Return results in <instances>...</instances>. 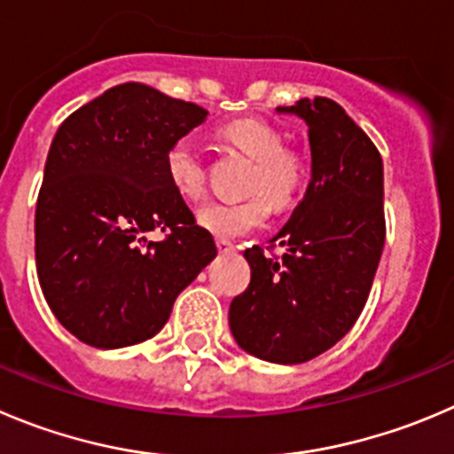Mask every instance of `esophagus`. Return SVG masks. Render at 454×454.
Instances as JSON below:
<instances>
[{
    "label": "esophagus",
    "instance_id": "obj_1",
    "mask_svg": "<svg viewBox=\"0 0 454 454\" xmlns=\"http://www.w3.org/2000/svg\"><path fill=\"white\" fill-rule=\"evenodd\" d=\"M215 247H218L220 254H231L236 249L234 243H230V240H224V239L215 240Z\"/></svg>",
    "mask_w": 454,
    "mask_h": 454
}]
</instances>
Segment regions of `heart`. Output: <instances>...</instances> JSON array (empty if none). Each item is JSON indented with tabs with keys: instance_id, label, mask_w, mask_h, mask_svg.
<instances>
[{
	"instance_id": "1",
	"label": "heart",
	"mask_w": 454,
	"mask_h": 454,
	"mask_svg": "<svg viewBox=\"0 0 454 454\" xmlns=\"http://www.w3.org/2000/svg\"><path fill=\"white\" fill-rule=\"evenodd\" d=\"M223 137L254 160L247 192L256 193L239 202H207L196 211L202 230L218 239H236L265 224L270 206L285 209L305 184V162L294 151L283 149V136L261 120H234L224 124ZM171 187L183 198H198L205 183V167L192 140H176L165 155Z\"/></svg>"
}]
</instances>
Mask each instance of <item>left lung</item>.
<instances>
[{
	"label": "left lung",
	"instance_id": "8db88e82",
	"mask_svg": "<svg viewBox=\"0 0 454 454\" xmlns=\"http://www.w3.org/2000/svg\"><path fill=\"white\" fill-rule=\"evenodd\" d=\"M276 114L308 127L312 176L303 200L270 240L245 249L252 280L230 305L236 343L270 364H305L359 318L386 243L383 160L364 129L330 98H303Z\"/></svg>",
	"mask_w": 454,
	"mask_h": 454
}]
</instances>
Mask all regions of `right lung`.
I'll list each match as a JSON object with an SVG mask.
<instances>
[{
    "label": "right lung",
    "mask_w": 454,
    "mask_h": 454,
    "mask_svg": "<svg viewBox=\"0 0 454 454\" xmlns=\"http://www.w3.org/2000/svg\"><path fill=\"white\" fill-rule=\"evenodd\" d=\"M205 120L202 106L127 82L55 133L35 209L37 278L82 343L115 349L155 336L218 254L165 169L169 146ZM151 231L166 239L153 244Z\"/></svg>",
    "instance_id": "add662e5"
}]
</instances>
